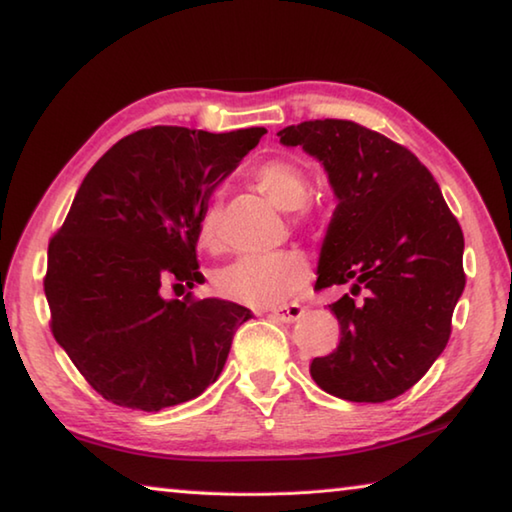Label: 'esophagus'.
<instances>
[{
	"instance_id": "1",
	"label": "esophagus",
	"mask_w": 512,
	"mask_h": 512,
	"mask_svg": "<svg viewBox=\"0 0 512 512\" xmlns=\"http://www.w3.org/2000/svg\"><path fill=\"white\" fill-rule=\"evenodd\" d=\"M302 314H305V309L296 302H291V305H284V307H275L271 309V318L277 320V323H293V320H298Z\"/></svg>"
}]
</instances>
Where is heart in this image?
<instances>
[{"mask_svg": "<svg viewBox=\"0 0 512 512\" xmlns=\"http://www.w3.org/2000/svg\"><path fill=\"white\" fill-rule=\"evenodd\" d=\"M250 180L268 201L280 210H300L309 198V176L302 164L289 158H268L250 169ZM219 205H210L198 219V244L216 246ZM309 277L307 259L296 250L268 255H241L214 275V291L241 305H275L305 287Z\"/></svg>", "mask_w": 512, "mask_h": 512, "instance_id": "1", "label": "heart"}]
</instances>
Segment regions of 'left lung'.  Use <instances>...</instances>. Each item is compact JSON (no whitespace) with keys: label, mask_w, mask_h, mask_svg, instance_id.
<instances>
[{"label":"left lung","mask_w":512,"mask_h":512,"mask_svg":"<svg viewBox=\"0 0 512 512\" xmlns=\"http://www.w3.org/2000/svg\"><path fill=\"white\" fill-rule=\"evenodd\" d=\"M277 137L314 155L339 198L316 289L350 284V293L329 305L341 341L311 361V377L348 402L393 400L418 384L452 334L465 289L461 225L429 169L381 133L314 119Z\"/></svg>","instance_id":"8db88e82"}]
</instances>
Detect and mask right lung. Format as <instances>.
Returning <instances> with one entry per match:
<instances>
[{
  "mask_svg": "<svg viewBox=\"0 0 512 512\" xmlns=\"http://www.w3.org/2000/svg\"><path fill=\"white\" fill-rule=\"evenodd\" d=\"M264 133L144 128L83 178L49 241L45 296L54 339L103 400L158 413L219 379L250 309L164 291L203 280L198 219Z\"/></svg>",
  "mask_w": 512,
  "mask_h": 512,
  "instance_id": "add662e5",
  "label": "right lung"
}]
</instances>
